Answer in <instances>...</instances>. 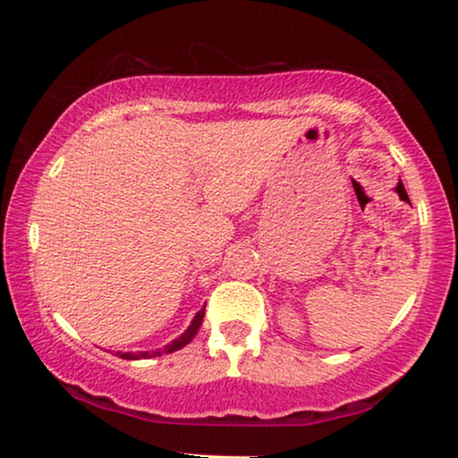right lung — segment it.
<instances>
[{
    "label": "right lung",
    "instance_id": "obj_1",
    "mask_svg": "<svg viewBox=\"0 0 458 458\" xmlns=\"http://www.w3.org/2000/svg\"><path fill=\"white\" fill-rule=\"evenodd\" d=\"M204 309H206V304H204ZM204 309L198 310V315L193 317V321H191L190 327H187L183 334L177 337V340H173L171 344H166L165 348L152 350V352H116V356H121V359H127V360H141V359H152V356H160V354H171V352H174V350L187 346V344L193 340V335L198 334L199 325H202Z\"/></svg>",
    "mask_w": 458,
    "mask_h": 458
}]
</instances>
